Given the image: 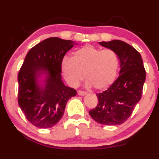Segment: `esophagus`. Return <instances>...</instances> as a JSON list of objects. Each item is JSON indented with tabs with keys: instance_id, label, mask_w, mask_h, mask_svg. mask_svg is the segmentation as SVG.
I'll return each mask as SVG.
<instances>
[{
	"instance_id": "obj_1",
	"label": "esophagus",
	"mask_w": 159,
	"mask_h": 159,
	"mask_svg": "<svg viewBox=\"0 0 159 159\" xmlns=\"http://www.w3.org/2000/svg\"><path fill=\"white\" fill-rule=\"evenodd\" d=\"M87 94V93L85 92V91H82V90H79L78 91V95H80V96H83Z\"/></svg>"
}]
</instances>
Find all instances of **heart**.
<instances>
[{
  "mask_svg": "<svg viewBox=\"0 0 159 159\" xmlns=\"http://www.w3.org/2000/svg\"><path fill=\"white\" fill-rule=\"evenodd\" d=\"M119 60L114 50H101L86 45L73 52L71 59L65 58L61 70L71 86H76L83 79L87 85L96 90H104L111 85L117 76Z\"/></svg>",
  "mask_w": 159,
  "mask_h": 159,
  "instance_id": "b5f03b06",
  "label": "heart"
}]
</instances>
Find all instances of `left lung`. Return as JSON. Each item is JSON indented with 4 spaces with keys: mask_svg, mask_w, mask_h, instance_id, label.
Wrapping results in <instances>:
<instances>
[{
    "mask_svg": "<svg viewBox=\"0 0 159 159\" xmlns=\"http://www.w3.org/2000/svg\"><path fill=\"white\" fill-rule=\"evenodd\" d=\"M117 54L120 62L119 76L107 90L98 93V104L89 114L96 122L120 125L128 120L140 100L146 71L139 52L120 40L99 42Z\"/></svg>",
    "mask_w": 159,
    "mask_h": 159,
    "instance_id": "1",
    "label": "left lung"
}]
</instances>
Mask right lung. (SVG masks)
<instances>
[{
	"mask_svg": "<svg viewBox=\"0 0 159 159\" xmlns=\"http://www.w3.org/2000/svg\"><path fill=\"white\" fill-rule=\"evenodd\" d=\"M76 43L49 38L29 51L18 74V104L32 125L51 128L64 114L69 99L76 90L61 80V62ZM43 75L45 79H39ZM43 81V84H41Z\"/></svg>",
	"mask_w": 159,
	"mask_h": 159,
	"instance_id": "obj_1",
	"label": "right lung"
}]
</instances>
